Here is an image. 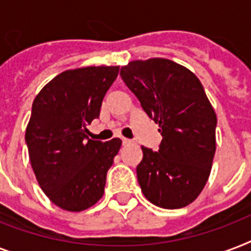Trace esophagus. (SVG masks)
Segmentation results:
<instances>
[{
	"label": "esophagus",
	"mask_w": 251,
	"mask_h": 251,
	"mask_svg": "<svg viewBox=\"0 0 251 251\" xmlns=\"http://www.w3.org/2000/svg\"><path fill=\"white\" fill-rule=\"evenodd\" d=\"M122 143H124V146L131 145V141H130V139H126V138H124V139H122Z\"/></svg>",
	"instance_id": "obj_1"
}]
</instances>
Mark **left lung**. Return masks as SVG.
<instances>
[{"instance_id": "obj_1", "label": "left lung", "mask_w": 251, "mask_h": 251, "mask_svg": "<svg viewBox=\"0 0 251 251\" xmlns=\"http://www.w3.org/2000/svg\"><path fill=\"white\" fill-rule=\"evenodd\" d=\"M121 76L159 124V151L142 146L137 167L142 193L161 208L175 210L198 198L216 151V113L194 73L167 58L131 61Z\"/></svg>"}]
</instances>
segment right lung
<instances>
[{
  "label": "right lung",
  "mask_w": 251,
  "mask_h": 251,
  "mask_svg": "<svg viewBox=\"0 0 251 251\" xmlns=\"http://www.w3.org/2000/svg\"><path fill=\"white\" fill-rule=\"evenodd\" d=\"M120 66H87L54 76L33 100L25 143L33 173L49 201L70 212L101 199L106 172L122 141H92L87 126L100 114L101 101Z\"/></svg>",
  "instance_id": "1"
}]
</instances>
